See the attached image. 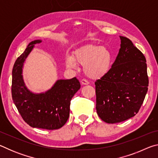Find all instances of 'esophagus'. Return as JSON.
<instances>
[{
    "label": "esophagus",
    "mask_w": 158,
    "mask_h": 158,
    "mask_svg": "<svg viewBox=\"0 0 158 158\" xmlns=\"http://www.w3.org/2000/svg\"><path fill=\"white\" fill-rule=\"evenodd\" d=\"M81 84L82 85H89V82L87 81V80L85 79H82L81 81Z\"/></svg>",
    "instance_id": "1"
}]
</instances>
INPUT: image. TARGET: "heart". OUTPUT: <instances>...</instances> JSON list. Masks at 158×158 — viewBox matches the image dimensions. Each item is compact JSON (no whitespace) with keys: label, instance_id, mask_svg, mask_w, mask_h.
Returning a JSON list of instances; mask_svg holds the SVG:
<instances>
[{"label":"heart","instance_id":"1","mask_svg":"<svg viewBox=\"0 0 158 158\" xmlns=\"http://www.w3.org/2000/svg\"><path fill=\"white\" fill-rule=\"evenodd\" d=\"M112 53L106 47L88 44L77 49L73 56H65V65L69 69H75L77 63L84 65V71L91 79L105 76L112 65Z\"/></svg>","mask_w":158,"mask_h":158}]
</instances>
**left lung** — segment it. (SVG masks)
<instances>
[{"label": "left lung", "mask_w": 158, "mask_h": 158, "mask_svg": "<svg viewBox=\"0 0 158 158\" xmlns=\"http://www.w3.org/2000/svg\"><path fill=\"white\" fill-rule=\"evenodd\" d=\"M121 48L109 73L95 82L96 110L107 123H116L138 113L148 91L147 64L130 39L120 36Z\"/></svg>", "instance_id": "obj_1"}]
</instances>
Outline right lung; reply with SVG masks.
Segmentation results:
<instances>
[{
  "instance_id": "obj_1",
  "label": "right lung",
  "mask_w": 158,
  "mask_h": 158,
  "mask_svg": "<svg viewBox=\"0 0 158 158\" xmlns=\"http://www.w3.org/2000/svg\"><path fill=\"white\" fill-rule=\"evenodd\" d=\"M41 40L32 41L15 61L12 69V100L21 117L32 127L57 130L62 127L69 116V105L74 95L81 87L76 77L58 79L47 91L36 93L26 86L23 68L35 45Z\"/></svg>"
}]
</instances>
